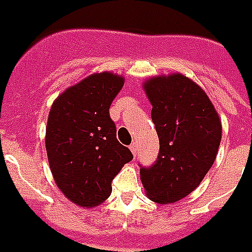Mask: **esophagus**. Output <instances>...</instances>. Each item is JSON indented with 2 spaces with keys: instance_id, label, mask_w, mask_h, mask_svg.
I'll list each match as a JSON object with an SVG mask.
<instances>
[{
  "instance_id": "obj_1",
  "label": "esophagus",
  "mask_w": 252,
  "mask_h": 252,
  "mask_svg": "<svg viewBox=\"0 0 252 252\" xmlns=\"http://www.w3.org/2000/svg\"><path fill=\"white\" fill-rule=\"evenodd\" d=\"M130 151L133 152V155H135V153H137V144H135V142H133V144L130 145Z\"/></svg>"
}]
</instances>
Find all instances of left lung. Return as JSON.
<instances>
[{"label":"left lung","mask_w":252,"mask_h":252,"mask_svg":"<svg viewBox=\"0 0 252 252\" xmlns=\"http://www.w3.org/2000/svg\"><path fill=\"white\" fill-rule=\"evenodd\" d=\"M142 88L152 104L160 152L151 168L140 169L141 182L153 202H178L201 185L215 163L220 115L206 92L182 73L153 76Z\"/></svg>","instance_id":"left-lung-1"}]
</instances>
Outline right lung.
Returning a JSON list of instances; mask_svg holds the SVG:
<instances>
[{"label":"right lung","instance_id":"add662e5","mask_svg":"<svg viewBox=\"0 0 252 252\" xmlns=\"http://www.w3.org/2000/svg\"><path fill=\"white\" fill-rule=\"evenodd\" d=\"M125 77L97 72L66 88L53 101L46 126V151L54 182L81 208L99 206L110 197L111 182L131 152L117 140L110 106Z\"/></svg>","mask_w":252,"mask_h":252}]
</instances>
